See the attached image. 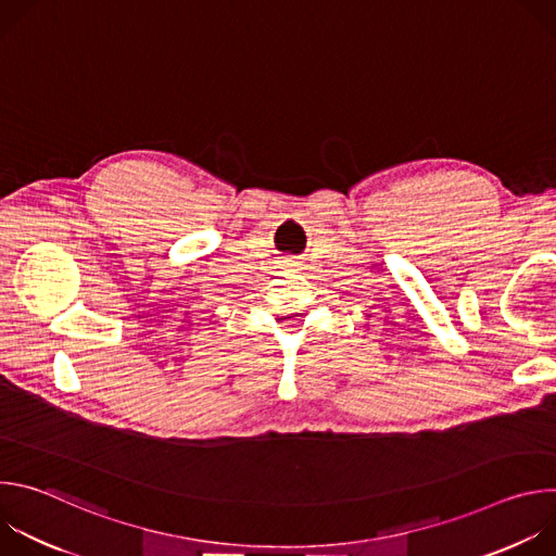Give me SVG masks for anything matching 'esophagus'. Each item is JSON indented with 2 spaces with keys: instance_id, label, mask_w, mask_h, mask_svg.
<instances>
[{
  "instance_id": "obj_1",
  "label": "esophagus",
  "mask_w": 556,
  "mask_h": 556,
  "mask_svg": "<svg viewBox=\"0 0 556 556\" xmlns=\"http://www.w3.org/2000/svg\"><path fill=\"white\" fill-rule=\"evenodd\" d=\"M299 266H301V262H296V260H286V262H283V268H286V270H299Z\"/></svg>"
}]
</instances>
